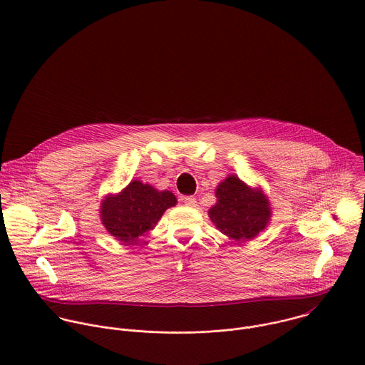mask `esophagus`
I'll return each mask as SVG.
<instances>
[{
    "label": "esophagus",
    "mask_w": 365,
    "mask_h": 365,
    "mask_svg": "<svg viewBox=\"0 0 365 365\" xmlns=\"http://www.w3.org/2000/svg\"><path fill=\"white\" fill-rule=\"evenodd\" d=\"M182 200H183V203H185L186 206H189V207L196 206V199H195L193 196H185Z\"/></svg>",
    "instance_id": "1"
}]
</instances>
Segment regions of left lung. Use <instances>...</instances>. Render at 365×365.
I'll use <instances>...</instances> for the list:
<instances>
[{
  "instance_id": "obj_1",
  "label": "left lung",
  "mask_w": 365,
  "mask_h": 365,
  "mask_svg": "<svg viewBox=\"0 0 365 365\" xmlns=\"http://www.w3.org/2000/svg\"><path fill=\"white\" fill-rule=\"evenodd\" d=\"M217 203L207 211L217 228L234 242H244L262 232L272 217V207L262 189H252L230 175L215 190Z\"/></svg>"
}]
</instances>
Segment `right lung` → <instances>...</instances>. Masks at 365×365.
I'll return each instance as SVG.
<instances>
[{"label": "right lung", "instance_id": "obj_1", "mask_svg": "<svg viewBox=\"0 0 365 365\" xmlns=\"http://www.w3.org/2000/svg\"><path fill=\"white\" fill-rule=\"evenodd\" d=\"M170 190H155L151 185L133 180L117 195L101 203V221L106 230L124 244H135L138 237L154 228L168 207L176 205Z\"/></svg>", "mask_w": 365, "mask_h": 365}]
</instances>
